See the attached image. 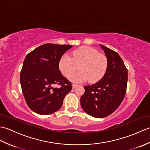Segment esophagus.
<instances>
[{
    "label": "esophagus",
    "instance_id": "34e87169",
    "mask_svg": "<svg viewBox=\"0 0 150 150\" xmlns=\"http://www.w3.org/2000/svg\"><path fill=\"white\" fill-rule=\"evenodd\" d=\"M72 86H73V88H75V87L77 86V84H73Z\"/></svg>",
    "mask_w": 150,
    "mask_h": 150
}]
</instances>
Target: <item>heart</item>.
Returning a JSON list of instances; mask_svg holds the SVG:
<instances>
[{
  "instance_id": "b5f03b06",
  "label": "heart",
  "mask_w": 150,
  "mask_h": 150,
  "mask_svg": "<svg viewBox=\"0 0 150 150\" xmlns=\"http://www.w3.org/2000/svg\"><path fill=\"white\" fill-rule=\"evenodd\" d=\"M79 66V71L72 73ZM108 66L106 56L98 53L97 50L89 46H83L75 50L70 54L63 55L59 60V68L62 75L73 82H81L88 80L96 82L103 78Z\"/></svg>"
}]
</instances>
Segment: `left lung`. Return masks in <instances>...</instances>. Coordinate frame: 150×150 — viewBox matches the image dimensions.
<instances>
[{"instance_id":"left-lung-1","label":"left lung","mask_w":150,"mask_h":150,"mask_svg":"<svg viewBox=\"0 0 150 150\" xmlns=\"http://www.w3.org/2000/svg\"><path fill=\"white\" fill-rule=\"evenodd\" d=\"M108 60L107 71L95 84L84 86L81 107L89 115L104 118L113 113L122 103L127 88L128 69L116 52L100 44Z\"/></svg>"}]
</instances>
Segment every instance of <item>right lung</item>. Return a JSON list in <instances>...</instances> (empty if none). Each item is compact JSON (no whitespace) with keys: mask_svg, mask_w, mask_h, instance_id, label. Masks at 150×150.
<instances>
[{"mask_svg":"<svg viewBox=\"0 0 150 150\" xmlns=\"http://www.w3.org/2000/svg\"><path fill=\"white\" fill-rule=\"evenodd\" d=\"M71 45L45 44L26 55L20 75L22 93L28 107L38 114L50 115L62 107L72 84L61 74L59 62ZM54 84L59 88H53Z\"/></svg>","mask_w":150,"mask_h":150,"instance_id":"1","label":"right lung"}]
</instances>
